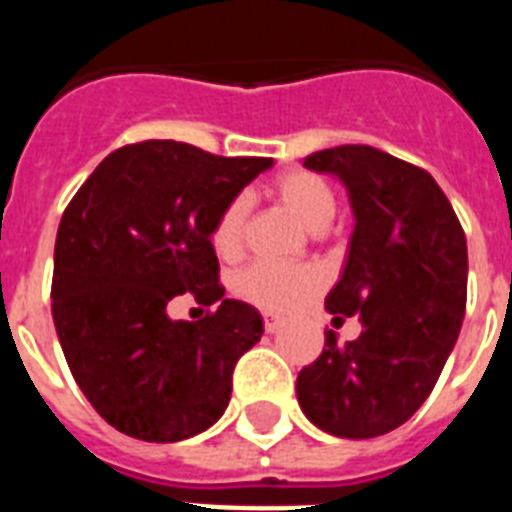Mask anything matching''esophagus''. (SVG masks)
<instances>
[{
    "mask_svg": "<svg viewBox=\"0 0 512 512\" xmlns=\"http://www.w3.org/2000/svg\"><path fill=\"white\" fill-rule=\"evenodd\" d=\"M263 321H265V329H268V332H276V329L281 327V316L279 313H271V311H265L263 313Z\"/></svg>",
    "mask_w": 512,
    "mask_h": 512,
    "instance_id": "1",
    "label": "esophagus"
}]
</instances>
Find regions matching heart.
<instances>
[{"mask_svg":"<svg viewBox=\"0 0 512 512\" xmlns=\"http://www.w3.org/2000/svg\"><path fill=\"white\" fill-rule=\"evenodd\" d=\"M273 193L311 233L327 231L329 223L335 220V191L324 177L313 172H284L276 177ZM244 220H247V201L241 196L220 209L212 225V247L223 260L239 257L244 244ZM313 289H316V273L311 268L252 263L236 276V292L265 311H289L292 305L311 295Z\"/></svg>","mask_w":512,"mask_h":512,"instance_id":"heart-1","label":"heart"}]
</instances>
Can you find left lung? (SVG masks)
I'll return each mask as SVG.
<instances>
[{
    "label": "left lung",
    "mask_w": 512,
    "mask_h": 512,
    "mask_svg": "<svg viewBox=\"0 0 512 512\" xmlns=\"http://www.w3.org/2000/svg\"><path fill=\"white\" fill-rule=\"evenodd\" d=\"M337 177L353 209L345 268L324 305L358 316L361 335L297 374L305 417L337 438H374L412 417L460 335L468 241L452 204L420 167L372 146H337L305 159Z\"/></svg>",
    "instance_id": "8db88e82"
}]
</instances>
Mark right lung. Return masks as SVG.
I'll use <instances>...</instances> for the list:
<instances>
[{
  "label": "right lung",
  "mask_w": 512,
  "mask_h": 512,
  "mask_svg": "<svg viewBox=\"0 0 512 512\" xmlns=\"http://www.w3.org/2000/svg\"><path fill=\"white\" fill-rule=\"evenodd\" d=\"M271 167L146 140L108 154L60 217L52 321L76 385L116 430L175 444L223 417L263 316L223 300L212 225ZM185 291L218 311L170 320L166 305Z\"/></svg>",
  "instance_id": "1"
}]
</instances>
